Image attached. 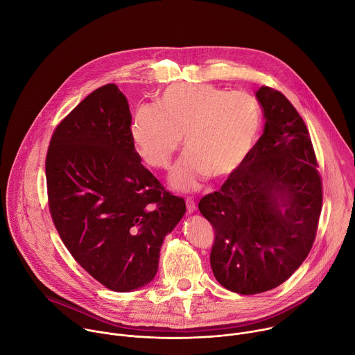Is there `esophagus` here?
I'll return each mask as SVG.
<instances>
[{
  "instance_id": "esophagus-1",
  "label": "esophagus",
  "mask_w": 355,
  "mask_h": 355,
  "mask_svg": "<svg viewBox=\"0 0 355 355\" xmlns=\"http://www.w3.org/2000/svg\"><path fill=\"white\" fill-rule=\"evenodd\" d=\"M185 204H187V211H188V214H193L195 209H196L195 200H193L192 198H187V199H185Z\"/></svg>"
}]
</instances>
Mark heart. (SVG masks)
<instances>
[{"instance_id":"b5f03b06","label":"heart","mask_w":355,"mask_h":355,"mask_svg":"<svg viewBox=\"0 0 355 355\" xmlns=\"http://www.w3.org/2000/svg\"><path fill=\"white\" fill-rule=\"evenodd\" d=\"M261 110L251 95L211 84L167 87L156 105H139L129 135L137 155L155 168H167L184 141L188 151L170 174L180 191L200 188L211 175L234 174L254 148Z\"/></svg>"}]
</instances>
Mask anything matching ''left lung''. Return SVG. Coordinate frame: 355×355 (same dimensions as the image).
<instances>
[{
	"label": "left lung",
	"instance_id": "obj_1",
	"mask_svg": "<svg viewBox=\"0 0 355 355\" xmlns=\"http://www.w3.org/2000/svg\"><path fill=\"white\" fill-rule=\"evenodd\" d=\"M264 133L245 163L199 211L215 230L211 267L232 292L285 282L308 257L322 212V180L308 128L279 91L261 87Z\"/></svg>",
	"mask_w": 355,
	"mask_h": 355
}]
</instances>
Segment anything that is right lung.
<instances>
[{
	"instance_id": "1",
	"label": "right lung",
	"mask_w": 355,
	"mask_h": 355,
	"mask_svg": "<svg viewBox=\"0 0 355 355\" xmlns=\"http://www.w3.org/2000/svg\"><path fill=\"white\" fill-rule=\"evenodd\" d=\"M115 84L91 92L56 128L46 156L49 209L74 260L111 291L153 281L160 248L185 214L140 163Z\"/></svg>"
}]
</instances>
